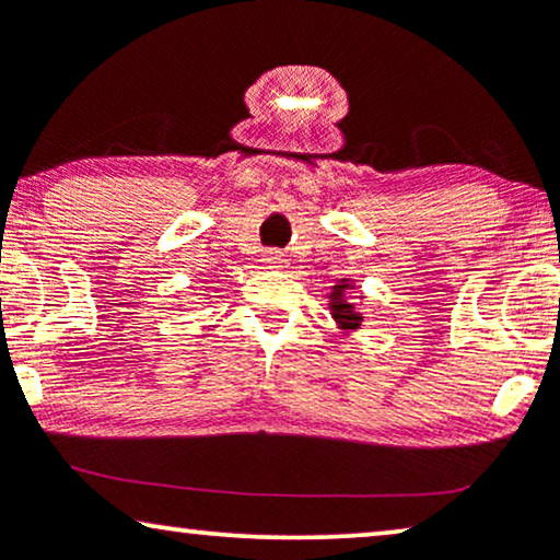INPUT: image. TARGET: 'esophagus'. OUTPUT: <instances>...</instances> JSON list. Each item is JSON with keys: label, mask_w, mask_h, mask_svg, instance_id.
<instances>
[{"label": "esophagus", "mask_w": 560, "mask_h": 560, "mask_svg": "<svg viewBox=\"0 0 560 560\" xmlns=\"http://www.w3.org/2000/svg\"><path fill=\"white\" fill-rule=\"evenodd\" d=\"M262 262L267 267H282V265H285V255H282V252H267Z\"/></svg>", "instance_id": "34e87169"}]
</instances>
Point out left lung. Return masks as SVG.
<instances>
[{
    "instance_id": "left-lung-1",
    "label": "left lung",
    "mask_w": 560,
    "mask_h": 560,
    "mask_svg": "<svg viewBox=\"0 0 560 560\" xmlns=\"http://www.w3.org/2000/svg\"><path fill=\"white\" fill-rule=\"evenodd\" d=\"M341 288L343 285H339L336 288V293H334V318L339 320L341 326H349V328H357L359 326V313L357 311H351V305H347V301H343L341 298Z\"/></svg>"
}]
</instances>
